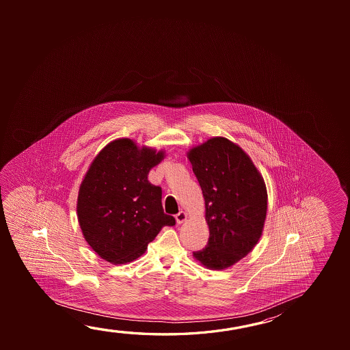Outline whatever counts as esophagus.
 Returning a JSON list of instances; mask_svg holds the SVG:
<instances>
[{"label": "esophagus", "mask_w": 350, "mask_h": 350, "mask_svg": "<svg viewBox=\"0 0 350 350\" xmlns=\"http://www.w3.org/2000/svg\"><path fill=\"white\" fill-rule=\"evenodd\" d=\"M185 219H187V213L185 212L179 211L176 215V221H177L178 224H183Z\"/></svg>", "instance_id": "1"}]
</instances>
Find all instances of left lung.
I'll list each match as a JSON object with an SVG mask.
<instances>
[{
	"label": "left lung",
	"mask_w": 350,
	"mask_h": 350,
	"mask_svg": "<svg viewBox=\"0 0 350 350\" xmlns=\"http://www.w3.org/2000/svg\"><path fill=\"white\" fill-rule=\"evenodd\" d=\"M200 184L210 237L194 256L207 269H224L247 256L264 228L267 193L262 177L243 150L226 138L190 150Z\"/></svg>",
	"instance_id": "8db88e82"
}]
</instances>
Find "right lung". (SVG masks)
<instances>
[{
  "mask_svg": "<svg viewBox=\"0 0 350 350\" xmlns=\"http://www.w3.org/2000/svg\"><path fill=\"white\" fill-rule=\"evenodd\" d=\"M163 152L139 150L131 139L105 146L81 182L77 212L81 232L98 256L112 264L139 258L161 228L176 219L162 208V189L148 180Z\"/></svg>",
  "mask_w": 350,
  "mask_h": 350,
  "instance_id": "1",
  "label": "right lung"
}]
</instances>
